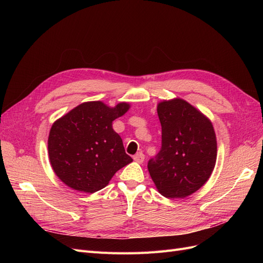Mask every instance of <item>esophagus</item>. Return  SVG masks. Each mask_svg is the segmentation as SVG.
Wrapping results in <instances>:
<instances>
[{
    "instance_id": "34e87169",
    "label": "esophagus",
    "mask_w": 263,
    "mask_h": 263,
    "mask_svg": "<svg viewBox=\"0 0 263 263\" xmlns=\"http://www.w3.org/2000/svg\"><path fill=\"white\" fill-rule=\"evenodd\" d=\"M134 160L136 161V162H138V163H142L144 162V160H145V156H144V154L142 153H138V154H136L134 156Z\"/></svg>"
}]
</instances>
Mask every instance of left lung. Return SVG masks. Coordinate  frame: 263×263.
<instances>
[{
	"instance_id": "left-lung-1",
	"label": "left lung",
	"mask_w": 263,
	"mask_h": 263,
	"mask_svg": "<svg viewBox=\"0 0 263 263\" xmlns=\"http://www.w3.org/2000/svg\"><path fill=\"white\" fill-rule=\"evenodd\" d=\"M162 146L148 162L158 192L184 198L209 181L216 164L217 140L211 119L180 98L158 103Z\"/></svg>"
}]
</instances>
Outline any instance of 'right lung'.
Here are the masks:
<instances>
[{"label": "right lung", "instance_id": "add662e5", "mask_svg": "<svg viewBox=\"0 0 263 263\" xmlns=\"http://www.w3.org/2000/svg\"><path fill=\"white\" fill-rule=\"evenodd\" d=\"M129 108L126 102L110 107L102 101H91L58 118L48 137L55 176L79 192L94 193L105 187L119 169L133 161L113 129V122Z\"/></svg>", "mask_w": 263, "mask_h": 263}]
</instances>
